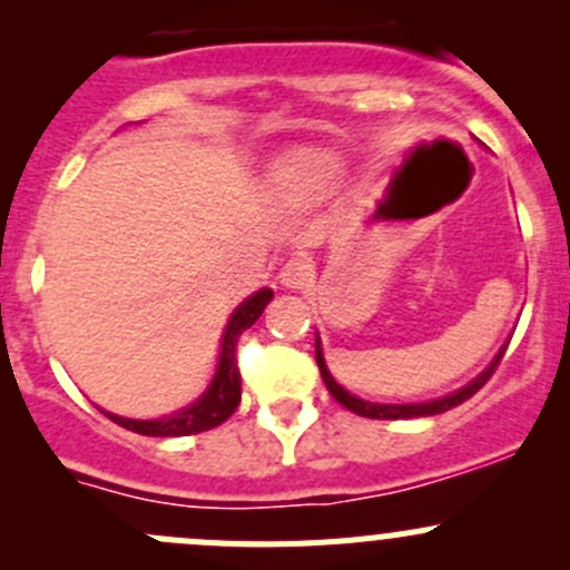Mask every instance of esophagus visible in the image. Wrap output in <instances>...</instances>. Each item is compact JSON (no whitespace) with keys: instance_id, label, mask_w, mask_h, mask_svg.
Masks as SVG:
<instances>
[{"instance_id":"obj_1","label":"esophagus","mask_w":570,"mask_h":570,"mask_svg":"<svg viewBox=\"0 0 570 570\" xmlns=\"http://www.w3.org/2000/svg\"><path fill=\"white\" fill-rule=\"evenodd\" d=\"M312 275H314V269H312V264H308V258L297 253V256H292L289 262L281 267L278 278L286 289H303V286L312 284Z\"/></svg>"}]
</instances>
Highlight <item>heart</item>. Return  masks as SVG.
Instances as JSON below:
<instances>
[{
	"label": "heart",
	"mask_w": 570,
	"mask_h": 570,
	"mask_svg": "<svg viewBox=\"0 0 570 570\" xmlns=\"http://www.w3.org/2000/svg\"><path fill=\"white\" fill-rule=\"evenodd\" d=\"M275 181L292 198H314L325 193L333 181V163L331 157L317 151H301L286 157L275 170Z\"/></svg>",
	"instance_id": "1"
}]
</instances>
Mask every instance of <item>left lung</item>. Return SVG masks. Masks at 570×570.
Segmentation results:
<instances>
[{
  "mask_svg": "<svg viewBox=\"0 0 570 570\" xmlns=\"http://www.w3.org/2000/svg\"><path fill=\"white\" fill-rule=\"evenodd\" d=\"M504 350H508V344H504V347L499 350V355H497V358H493V364L488 366V370L482 372V375L476 377V381H471L469 386L461 389V392H455V394H450V396H441V400H433V402H419V405H377V402H364V400H358V396L344 392V389L338 386L336 381H333L331 372H327L325 358H322V350H320V338H317V366H320V375H322V381H325L327 392L333 394V400L342 402V405L347 407V411L358 413V416H366V419H413V416H435V413L450 411V407L461 405V402L469 400V396H474L482 386H485L488 381H491V375H493V372H497L499 361H502Z\"/></svg>",
  "mask_w": 570,
  "mask_h": 570,
  "instance_id": "obj_1",
  "label": "left lung"
}]
</instances>
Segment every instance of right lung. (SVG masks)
Masks as SVG:
<instances>
[{
    "label": "right lung",
    "mask_w": 570,
    "mask_h": 570,
    "mask_svg": "<svg viewBox=\"0 0 570 570\" xmlns=\"http://www.w3.org/2000/svg\"><path fill=\"white\" fill-rule=\"evenodd\" d=\"M269 301H273V292L269 289L256 292V295L248 297V301L234 312V317L228 320L215 381H212V386L206 389V394L200 396L195 405L184 407L181 413H174V416L168 419H157V422H135V419L112 416V413H107V416L112 419L115 424H120V428L131 430V433L154 435V439L195 435L226 422V419L237 411L239 400H243V381H239V366H237V342L253 322L262 317L264 306H267Z\"/></svg>",
    "instance_id": "1"
}]
</instances>
